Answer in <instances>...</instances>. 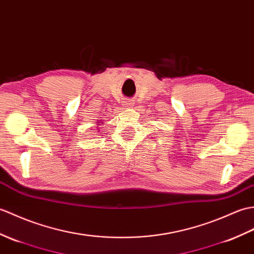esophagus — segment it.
<instances>
[{
	"label": "esophagus",
	"mask_w": 254,
	"mask_h": 254,
	"mask_svg": "<svg viewBox=\"0 0 254 254\" xmlns=\"http://www.w3.org/2000/svg\"><path fill=\"white\" fill-rule=\"evenodd\" d=\"M132 103H126V106H132Z\"/></svg>",
	"instance_id": "esophagus-1"
}]
</instances>
